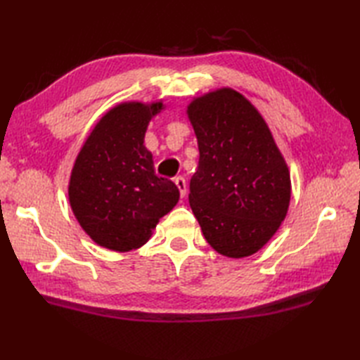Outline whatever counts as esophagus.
Masks as SVG:
<instances>
[{
    "label": "esophagus",
    "mask_w": 360,
    "mask_h": 360,
    "mask_svg": "<svg viewBox=\"0 0 360 360\" xmlns=\"http://www.w3.org/2000/svg\"><path fill=\"white\" fill-rule=\"evenodd\" d=\"M174 184L176 187H178L179 193H181V198H184L186 193H187V184H186V179L182 178V176H178V178H174Z\"/></svg>",
    "instance_id": "34e87169"
}]
</instances>
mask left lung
I'll list each match as a JSON object with an SVG mask.
<instances>
[{
  "label": "left lung",
  "instance_id": "obj_1",
  "mask_svg": "<svg viewBox=\"0 0 360 360\" xmlns=\"http://www.w3.org/2000/svg\"><path fill=\"white\" fill-rule=\"evenodd\" d=\"M200 162L188 202L204 238L218 254L254 255L286 218L290 174L262 114L232 88L187 105Z\"/></svg>",
  "mask_w": 360,
  "mask_h": 360
}]
</instances>
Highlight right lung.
<instances>
[{
    "label": "right lung",
    "mask_w": 360,
    "mask_h": 360,
    "mask_svg": "<svg viewBox=\"0 0 360 360\" xmlns=\"http://www.w3.org/2000/svg\"><path fill=\"white\" fill-rule=\"evenodd\" d=\"M162 101L122 102L106 111L80 148L68 196L75 219L98 246L128 252L150 240L179 201L174 182L159 178L143 145Z\"/></svg>",
    "instance_id": "right-lung-1"
}]
</instances>
